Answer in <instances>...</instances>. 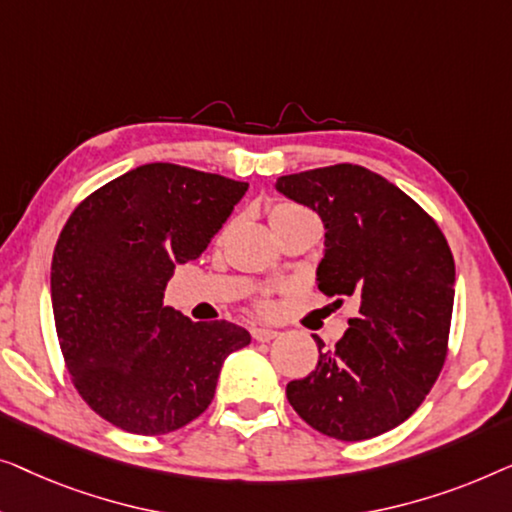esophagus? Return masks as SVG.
<instances>
[{
    "label": "esophagus",
    "instance_id": "esophagus-1",
    "mask_svg": "<svg viewBox=\"0 0 512 512\" xmlns=\"http://www.w3.org/2000/svg\"><path fill=\"white\" fill-rule=\"evenodd\" d=\"M250 334H253L255 341L266 343V341H273V338L278 336V331L276 329H266V327H253V329H250Z\"/></svg>",
    "mask_w": 512,
    "mask_h": 512
}]
</instances>
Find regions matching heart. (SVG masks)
Segmentation results:
<instances>
[{
    "label": "heart",
    "instance_id": "obj_1",
    "mask_svg": "<svg viewBox=\"0 0 512 512\" xmlns=\"http://www.w3.org/2000/svg\"><path fill=\"white\" fill-rule=\"evenodd\" d=\"M266 213H269L271 227L280 225V222H285V220L299 218V215H311V211H306V208L299 206V204H292V201H273V204H269V208H266ZM257 306L259 308H269L271 304H269V299H266V297H259Z\"/></svg>",
    "mask_w": 512,
    "mask_h": 512
}]
</instances>
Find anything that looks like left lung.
Returning a JSON list of instances; mask_svg holds the SVG:
<instances>
[{"instance_id":"8db88e82","label":"left lung","mask_w":512,"mask_h":512,"mask_svg":"<svg viewBox=\"0 0 512 512\" xmlns=\"http://www.w3.org/2000/svg\"><path fill=\"white\" fill-rule=\"evenodd\" d=\"M327 229L318 287L357 315L318 366L287 383L301 420L336 441H364L408 420L448 357L455 259L441 227L383 176L334 164L278 178Z\"/></svg>"}]
</instances>
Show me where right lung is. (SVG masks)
<instances>
[{"mask_svg":"<svg viewBox=\"0 0 512 512\" xmlns=\"http://www.w3.org/2000/svg\"><path fill=\"white\" fill-rule=\"evenodd\" d=\"M248 183L171 162L143 164L88 194L50 264L60 350L81 399L139 436L190 424L213 401L222 362L250 334L162 306L174 266L197 259Z\"/></svg>","mask_w":512,"mask_h":512,"instance_id":"right-lung-1","label":"right lung"}]
</instances>
